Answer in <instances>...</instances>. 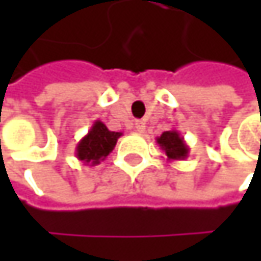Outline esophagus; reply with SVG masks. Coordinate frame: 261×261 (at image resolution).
Returning <instances> with one entry per match:
<instances>
[{"instance_id":"34e87169","label":"esophagus","mask_w":261,"mask_h":261,"mask_svg":"<svg viewBox=\"0 0 261 261\" xmlns=\"http://www.w3.org/2000/svg\"><path fill=\"white\" fill-rule=\"evenodd\" d=\"M133 127H134V131H136V133H143V131H145V122H142V121H136Z\"/></svg>"}]
</instances>
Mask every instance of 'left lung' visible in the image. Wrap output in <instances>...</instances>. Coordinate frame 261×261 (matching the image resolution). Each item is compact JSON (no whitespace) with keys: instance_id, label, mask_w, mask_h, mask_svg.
Masks as SVG:
<instances>
[{"instance_id":"1","label":"left lung","mask_w":261,"mask_h":261,"mask_svg":"<svg viewBox=\"0 0 261 261\" xmlns=\"http://www.w3.org/2000/svg\"><path fill=\"white\" fill-rule=\"evenodd\" d=\"M157 145L160 149L165 152L166 160L174 162V160H186L189 157L190 148L187 146L184 137L180 134L178 130H171L162 133L160 137L155 139Z\"/></svg>"}]
</instances>
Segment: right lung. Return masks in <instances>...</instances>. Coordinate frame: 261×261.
<instances>
[{"label": "right lung", "mask_w": 261, "mask_h": 261, "mask_svg": "<svg viewBox=\"0 0 261 261\" xmlns=\"http://www.w3.org/2000/svg\"><path fill=\"white\" fill-rule=\"evenodd\" d=\"M121 136V131H110L104 122L95 121L89 133L77 143L75 157L86 166H96L115 149Z\"/></svg>", "instance_id": "add662e5"}]
</instances>
